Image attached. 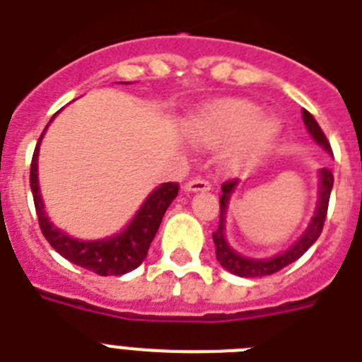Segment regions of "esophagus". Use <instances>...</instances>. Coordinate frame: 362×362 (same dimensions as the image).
I'll return each instance as SVG.
<instances>
[{
	"label": "esophagus",
	"mask_w": 362,
	"mask_h": 362,
	"mask_svg": "<svg viewBox=\"0 0 362 362\" xmlns=\"http://www.w3.org/2000/svg\"><path fill=\"white\" fill-rule=\"evenodd\" d=\"M185 190L187 192H207V190H211V183H209L207 179L194 177L185 185Z\"/></svg>",
	"instance_id": "34e87169"
}]
</instances>
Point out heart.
I'll list each match as a JSON object with an SVG mask.
<instances>
[{"mask_svg":"<svg viewBox=\"0 0 362 362\" xmlns=\"http://www.w3.org/2000/svg\"><path fill=\"white\" fill-rule=\"evenodd\" d=\"M190 131L203 144H226L244 136L233 155L235 166L255 160L277 136V124L270 118L259 120V109L242 100L214 103L190 122Z\"/></svg>","mask_w":362,"mask_h":362,"instance_id":"b5f03b06","label":"heart"}]
</instances>
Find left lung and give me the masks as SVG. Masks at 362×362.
I'll return each instance as SVG.
<instances>
[{"instance_id":"obj_1","label":"left lung","mask_w":362,"mask_h":362,"mask_svg":"<svg viewBox=\"0 0 362 362\" xmlns=\"http://www.w3.org/2000/svg\"><path fill=\"white\" fill-rule=\"evenodd\" d=\"M301 116H303V124H305L310 136H313L327 153H333L329 142L325 139L324 131L320 129L318 122L315 120V116L310 115L309 110L305 109L301 110ZM237 185L238 179L226 181V183L222 185V196H220V223H218L216 231L213 233L214 246H216V259L226 270L240 277L272 276V274H276V272L288 267L291 262L298 261V259H300V257L318 240L322 229H324L325 216H327V205H329L331 188H333V174H331V170H320V190H318L320 196H318L316 213L315 216H313V220H310L309 228L305 229V233H303L288 250L277 253V255L270 257V259H247V257L238 255V253L229 246L228 240H226V213H228L229 198H231L233 190L237 188Z\"/></svg>"}]
</instances>
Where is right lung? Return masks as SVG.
Here are the masks:
<instances>
[{
  "label": "right lung",
  "mask_w": 362,
  "mask_h": 362,
  "mask_svg": "<svg viewBox=\"0 0 362 362\" xmlns=\"http://www.w3.org/2000/svg\"><path fill=\"white\" fill-rule=\"evenodd\" d=\"M44 131H42L35 153H33L31 175H29L42 235L46 237V240L52 244V247L59 255L77 267L94 272L98 276H124L127 272L140 267L148 255L149 244L159 231L166 209L177 196L179 185L163 183L159 188H155L148 196V199L142 203L139 213L134 214L129 226L115 237L101 238V240L71 238L49 222V218L46 216V211H44V203H42L40 188H38V146L44 136Z\"/></svg>",
  "instance_id": "1"
}]
</instances>
